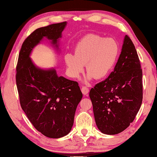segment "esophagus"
I'll return each mask as SVG.
<instances>
[{
    "label": "esophagus",
    "mask_w": 157,
    "mask_h": 157,
    "mask_svg": "<svg viewBox=\"0 0 157 157\" xmlns=\"http://www.w3.org/2000/svg\"><path fill=\"white\" fill-rule=\"evenodd\" d=\"M82 92L83 93V94L86 95L89 92V88L86 86H83L82 88Z\"/></svg>",
    "instance_id": "obj_1"
}]
</instances>
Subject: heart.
<instances>
[{
  "label": "heart",
  "mask_w": 157,
  "mask_h": 157,
  "mask_svg": "<svg viewBox=\"0 0 157 157\" xmlns=\"http://www.w3.org/2000/svg\"><path fill=\"white\" fill-rule=\"evenodd\" d=\"M119 48L117 42L111 38L89 34L83 38L74 49V55L67 53L64 56L67 73L72 78H78L84 70L88 72L86 81L94 78H106L114 67Z\"/></svg>",
  "instance_id": "obj_1"
}]
</instances>
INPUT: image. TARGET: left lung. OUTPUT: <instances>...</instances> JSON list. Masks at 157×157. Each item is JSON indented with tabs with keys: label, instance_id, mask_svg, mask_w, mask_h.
<instances>
[{
	"label": "left lung",
	"instance_id": "8db88e82",
	"mask_svg": "<svg viewBox=\"0 0 157 157\" xmlns=\"http://www.w3.org/2000/svg\"><path fill=\"white\" fill-rule=\"evenodd\" d=\"M142 78L137 52L126 35L113 71L90 91L96 124L103 134H117L134 121L142 102Z\"/></svg>",
	"mask_w": 157,
	"mask_h": 157
}]
</instances>
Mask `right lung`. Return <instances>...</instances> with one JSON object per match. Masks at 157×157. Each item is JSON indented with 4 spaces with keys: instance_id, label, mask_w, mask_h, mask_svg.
I'll return each mask as SVG.
<instances>
[{
    "instance_id": "right-lung-1",
    "label": "right lung",
    "mask_w": 157,
    "mask_h": 157,
    "mask_svg": "<svg viewBox=\"0 0 157 157\" xmlns=\"http://www.w3.org/2000/svg\"><path fill=\"white\" fill-rule=\"evenodd\" d=\"M66 25V21L55 23L33 32L23 43L16 69L23 111L38 132L51 138H61L71 132L83 95L78 82L59 76L54 68L36 66L30 55L44 38L60 51L59 40Z\"/></svg>"
}]
</instances>
